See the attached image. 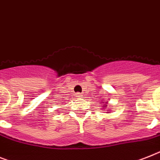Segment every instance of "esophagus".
<instances>
[{"mask_svg":"<svg viewBox=\"0 0 160 160\" xmlns=\"http://www.w3.org/2000/svg\"><path fill=\"white\" fill-rule=\"evenodd\" d=\"M76 97H82V95H81V93H76Z\"/></svg>","mask_w":160,"mask_h":160,"instance_id":"obj_1","label":"esophagus"}]
</instances>
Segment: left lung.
<instances>
[{
	"label": "left lung",
	"instance_id": "1",
	"mask_svg": "<svg viewBox=\"0 0 160 160\" xmlns=\"http://www.w3.org/2000/svg\"><path fill=\"white\" fill-rule=\"evenodd\" d=\"M105 106H107V105H105ZM103 107H104V106H103Z\"/></svg>",
	"mask_w": 160,
	"mask_h": 160
}]
</instances>
